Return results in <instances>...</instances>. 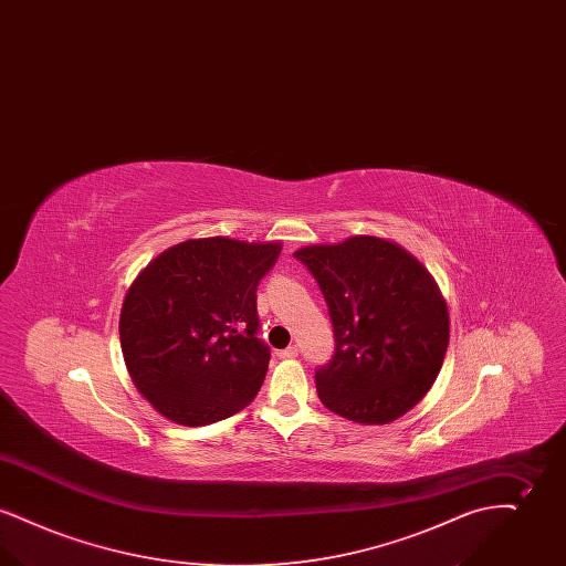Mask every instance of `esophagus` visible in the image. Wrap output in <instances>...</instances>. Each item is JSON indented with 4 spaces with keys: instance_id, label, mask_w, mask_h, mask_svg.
<instances>
[{
    "instance_id": "esophagus-1",
    "label": "esophagus",
    "mask_w": 566,
    "mask_h": 566,
    "mask_svg": "<svg viewBox=\"0 0 566 566\" xmlns=\"http://www.w3.org/2000/svg\"><path fill=\"white\" fill-rule=\"evenodd\" d=\"M277 356L280 358H296L298 356V348L296 346H289V348L277 352Z\"/></svg>"
}]
</instances>
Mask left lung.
Listing matches in <instances>:
<instances>
[{
    "instance_id": "left-lung-1",
    "label": "left lung",
    "mask_w": 566,
    "mask_h": 566,
    "mask_svg": "<svg viewBox=\"0 0 566 566\" xmlns=\"http://www.w3.org/2000/svg\"><path fill=\"white\" fill-rule=\"evenodd\" d=\"M295 259L318 282L335 335L331 360L316 369L321 401L360 424L397 420L429 392L450 342L431 273L371 235L307 245Z\"/></svg>"
}]
</instances>
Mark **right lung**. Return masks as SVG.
Instances as JSON below:
<instances>
[{
	"instance_id": "add662e5",
	"label": "right lung",
	"mask_w": 566,
	"mask_h": 566,
	"mask_svg": "<svg viewBox=\"0 0 566 566\" xmlns=\"http://www.w3.org/2000/svg\"><path fill=\"white\" fill-rule=\"evenodd\" d=\"M280 243L208 238L178 243L135 277L120 346L137 390L165 418L203 427L238 413L263 386L256 289Z\"/></svg>"
}]
</instances>
